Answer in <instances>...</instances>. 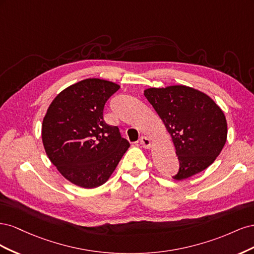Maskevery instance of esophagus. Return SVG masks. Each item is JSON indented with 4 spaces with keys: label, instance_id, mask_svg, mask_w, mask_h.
Wrapping results in <instances>:
<instances>
[{
    "label": "esophagus",
    "instance_id": "obj_1",
    "mask_svg": "<svg viewBox=\"0 0 254 254\" xmlns=\"http://www.w3.org/2000/svg\"><path fill=\"white\" fill-rule=\"evenodd\" d=\"M140 143H141V145L143 146V147L146 148V149H148V148L151 147V141L148 139L147 136H142Z\"/></svg>",
    "mask_w": 254,
    "mask_h": 254
}]
</instances>
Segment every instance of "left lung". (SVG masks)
<instances>
[{
    "label": "left lung",
    "mask_w": 254,
    "mask_h": 254,
    "mask_svg": "<svg viewBox=\"0 0 254 254\" xmlns=\"http://www.w3.org/2000/svg\"><path fill=\"white\" fill-rule=\"evenodd\" d=\"M144 95L171 134L180 163L175 180L188 179L209 167L227 141V120L203 92L183 84L148 88Z\"/></svg>",
    "instance_id": "8db88e82"
}]
</instances>
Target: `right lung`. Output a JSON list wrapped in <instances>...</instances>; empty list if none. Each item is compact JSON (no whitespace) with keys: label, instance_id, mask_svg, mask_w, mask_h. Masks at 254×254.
Wrapping results in <instances>:
<instances>
[{"label":"right lung","instance_id":"right-lung-1","mask_svg":"<svg viewBox=\"0 0 254 254\" xmlns=\"http://www.w3.org/2000/svg\"><path fill=\"white\" fill-rule=\"evenodd\" d=\"M120 84L87 78L53 99L42 123V143L57 171L83 189L102 186L129 148L117 126L104 121V107Z\"/></svg>","mask_w":254,"mask_h":254}]
</instances>
